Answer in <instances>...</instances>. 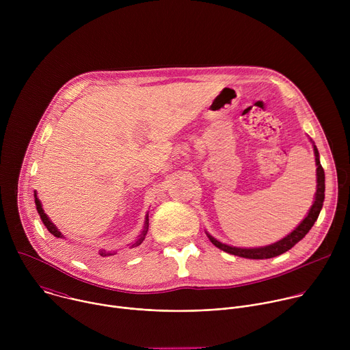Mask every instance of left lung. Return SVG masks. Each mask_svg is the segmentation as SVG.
Returning <instances> with one entry per match:
<instances>
[{"label": "left lung", "mask_w": 350, "mask_h": 350, "mask_svg": "<svg viewBox=\"0 0 350 350\" xmlns=\"http://www.w3.org/2000/svg\"><path fill=\"white\" fill-rule=\"evenodd\" d=\"M313 151H314V157H316V166H317V191L314 195V202L308 213V216L301 221L291 234H288L285 238L277 241L275 243L267 245V246H260V247H235V246H230L226 243H221L220 241H217L216 238H213L212 235L208 234V238L211 239V242L217 246L221 251L235 255V256H241V258H246V259H270V258H275L296 245L299 241H301L313 227L314 221L317 220L320 211L323 208V202H324V191H325V176H324V169L320 163V155L317 151V146L313 144Z\"/></svg>", "instance_id": "obj_1"}]
</instances>
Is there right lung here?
I'll use <instances>...</instances> for the list:
<instances>
[{
    "instance_id": "obj_1",
    "label": "right lung",
    "mask_w": 350,
    "mask_h": 350,
    "mask_svg": "<svg viewBox=\"0 0 350 350\" xmlns=\"http://www.w3.org/2000/svg\"><path fill=\"white\" fill-rule=\"evenodd\" d=\"M34 204H36L37 212H38V215H40V219L42 220V223H44V226L46 227V230H48L49 232H51L54 237H57V238H64L62 232L55 227V224H54L51 220H49V217L44 213V209H42V206H41V202H40V199L37 198L36 192H34ZM146 232H148V215H146V217H145V226H144L142 232H141V234L138 235V238L130 245V249H131V247H137L138 245H141L142 241L145 239ZM113 255H116L115 251H113V252H109V251H105V249H99L98 254L94 255V256H98V258H109V256H113Z\"/></svg>"
}]
</instances>
